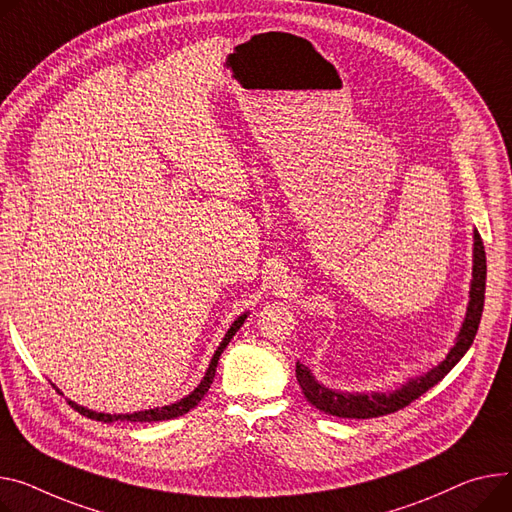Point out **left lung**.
<instances>
[{
    "instance_id": "left-lung-1",
    "label": "left lung",
    "mask_w": 512,
    "mask_h": 512,
    "mask_svg": "<svg viewBox=\"0 0 512 512\" xmlns=\"http://www.w3.org/2000/svg\"><path fill=\"white\" fill-rule=\"evenodd\" d=\"M484 293H486V252H484V242L480 238V233L474 231V281H471L467 316L455 346L451 348L447 359L439 367L428 371L424 377H416L408 381L404 387L396 391L369 393L367 396V393L332 391L313 379V375L305 365L297 363L295 375L305 393V398L318 410L338 418H377V416H385L406 408L432 385H437L459 363V359L465 355L471 342H474L480 320H482V311H484Z\"/></svg>"
}]
</instances>
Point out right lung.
I'll return each instance as SVG.
<instances>
[{
  "instance_id": "right-lung-1",
  "label": "right lung",
  "mask_w": 512,
  "mask_h": 512,
  "mask_svg": "<svg viewBox=\"0 0 512 512\" xmlns=\"http://www.w3.org/2000/svg\"><path fill=\"white\" fill-rule=\"evenodd\" d=\"M246 318H248V316L244 313V316H240L238 320H235V322L231 324V328L227 330V334H225L223 342H221V344H219V348L215 350V355H213V359H211V365H209L207 375H205V379L201 381V385L196 387V389L190 393V396H186L184 400H180V402H176V404H172V406L153 408V410L135 412V414H119V416L114 414V416H112V414H100V412L86 410V408L77 406V404H73V402H67V404H69L73 410L80 412L82 416L92 418V420H98V422H114V420H121V422H125V420H131V422H157V420H170V418L182 416V414L190 412L196 404H199V402L205 398V393L209 391V387H211V383H213V377H215V371H217V363H219L221 352L225 350V346L229 344V340L233 338V334L242 328V324H244V320H246ZM55 389H57V387H55Z\"/></svg>"
}]
</instances>
